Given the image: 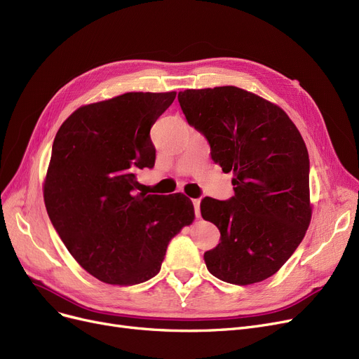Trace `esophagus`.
I'll return each instance as SVG.
<instances>
[{"label": "esophagus", "mask_w": 359, "mask_h": 359, "mask_svg": "<svg viewBox=\"0 0 359 359\" xmlns=\"http://www.w3.org/2000/svg\"><path fill=\"white\" fill-rule=\"evenodd\" d=\"M200 200H192V204H194V210H195V216L200 217L201 216V211H200Z\"/></svg>", "instance_id": "34e87169"}]
</instances>
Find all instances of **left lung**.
I'll return each mask as SVG.
<instances>
[{
    "label": "left lung",
    "mask_w": 359,
    "mask_h": 359,
    "mask_svg": "<svg viewBox=\"0 0 359 359\" xmlns=\"http://www.w3.org/2000/svg\"><path fill=\"white\" fill-rule=\"evenodd\" d=\"M177 99L213 161L233 172V196L201 201L203 217L220 231V243L204 253L207 269L236 285L266 280L309 226L306 144L281 108L243 88L184 90Z\"/></svg>",
    "instance_id": "left-lung-1"
}]
</instances>
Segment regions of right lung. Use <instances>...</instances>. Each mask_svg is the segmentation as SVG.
Listing matches in <instances>:
<instances>
[{
    "mask_svg": "<svg viewBox=\"0 0 359 359\" xmlns=\"http://www.w3.org/2000/svg\"><path fill=\"white\" fill-rule=\"evenodd\" d=\"M176 97L126 93L76 109L53 142L44 183L48 217L65 247L106 284L151 280L171 238L191 224L189 198L137 194L139 168H152L151 127Z\"/></svg>",
    "mask_w": 359,
    "mask_h": 359,
    "instance_id": "1",
    "label": "right lung"
}]
</instances>
